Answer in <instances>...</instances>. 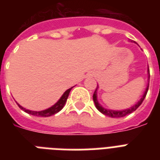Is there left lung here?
<instances>
[{
    "mask_svg": "<svg viewBox=\"0 0 160 160\" xmlns=\"http://www.w3.org/2000/svg\"><path fill=\"white\" fill-rule=\"evenodd\" d=\"M98 88V86H97ZM97 88L95 89V92H94V95H93V100H94V102H95V105L97 108V109L99 110L100 112H101L102 114H104L105 115H107V116H109V117H112V118H121V117H124V116H126L128 114H129L130 113L132 112L135 111L139 106L142 104V102L144 101V98L147 95V92H148V90H149V85L147 86V89L145 90V92H144V95H143V97L141 98V100H139V102L137 103L136 105H134L133 107H131L130 109H125V110H122V111H115V110H109V109H106L105 108H103L101 105L98 103V100H97V95H96V90H97Z\"/></svg>",
    "mask_w": 160,
    "mask_h": 160,
    "instance_id": "left-lung-1",
    "label": "left lung"
}]
</instances>
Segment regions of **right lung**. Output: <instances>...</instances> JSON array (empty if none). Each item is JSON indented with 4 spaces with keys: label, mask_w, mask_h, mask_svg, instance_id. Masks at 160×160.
<instances>
[{
    "label": "right lung",
    "mask_w": 160,
    "mask_h": 160,
    "mask_svg": "<svg viewBox=\"0 0 160 160\" xmlns=\"http://www.w3.org/2000/svg\"><path fill=\"white\" fill-rule=\"evenodd\" d=\"M71 89H72V87L70 88V89H69V90H66V91L63 94L61 98H60V100H59V101H58L55 105H54L53 106L51 107V108H49V109L42 110V111H31V110H28V109H25V108L21 106L19 104H17V105H18V106L20 107L22 110L26 112L27 114H31V115H35V116H38V117L51 116V115L56 114V113H58V112L60 111V110L62 109V108L64 107V105H65V102H66V100H67V98L68 96H69V94H70Z\"/></svg>",
    "instance_id": "obj_1"
}]
</instances>
